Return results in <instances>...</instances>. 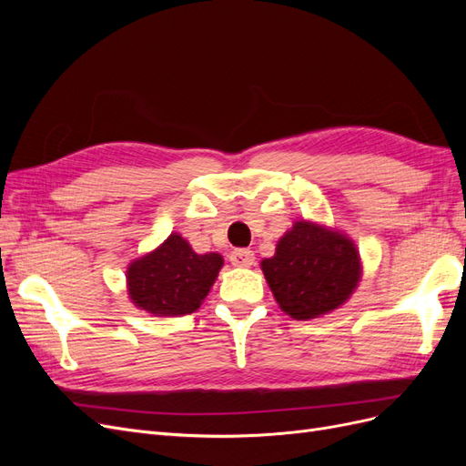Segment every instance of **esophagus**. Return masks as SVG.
Here are the masks:
<instances>
[{"mask_svg":"<svg viewBox=\"0 0 466 466\" xmlns=\"http://www.w3.org/2000/svg\"><path fill=\"white\" fill-rule=\"evenodd\" d=\"M229 260H231L233 266L248 268V266L255 264V252L248 250V248H235L229 255Z\"/></svg>","mask_w":466,"mask_h":466,"instance_id":"esophagus-1","label":"esophagus"}]
</instances>
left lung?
Returning a JSON list of instances; mask_svg holds the SVG:
<instances>
[{"label":"left lung","mask_w":466,"mask_h":466,"mask_svg":"<svg viewBox=\"0 0 466 466\" xmlns=\"http://www.w3.org/2000/svg\"><path fill=\"white\" fill-rule=\"evenodd\" d=\"M262 272L278 305L289 317L309 320L350 298L360 281L361 266L348 237L298 221L279 238L276 255L262 260Z\"/></svg>","instance_id":"1"}]
</instances>
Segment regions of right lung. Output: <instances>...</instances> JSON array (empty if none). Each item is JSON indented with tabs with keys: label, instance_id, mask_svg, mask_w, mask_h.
<instances>
[{
	"label": "right lung",
	"instance_id": "right-lung-1",
	"mask_svg": "<svg viewBox=\"0 0 466 466\" xmlns=\"http://www.w3.org/2000/svg\"><path fill=\"white\" fill-rule=\"evenodd\" d=\"M221 266L218 252L196 255L185 238L173 233L157 250L130 264L128 293L155 317L190 315L206 299Z\"/></svg>",
	"mask_w": 466,
	"mask_h": 466
}]
</instances>
